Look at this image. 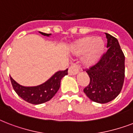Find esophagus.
<instances>
[{
	"label": "esophagus",
	"instance_id": "1",
	"mask_svg": "<svg viewBox=\"0 0 133 133\" xmlns=\"http://www.w3.org/2000/svg\"><path fill=\"white\" fill-rule=\"evenodd\" d=\"M81 70V67L77 64L72 65L68 69V74L70 75H75L77 73L79 72V71Z\"/></svg>",
	"mask_w": 133,
	"mask_h": 133
}]
</instances>
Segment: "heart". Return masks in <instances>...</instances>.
<instances>
[{"mask_svg":"<svg viewBox=\"0 0 133 133\" xmlns=\"http://www.w3.org/2000/svg\"><path fill=\"white\" fill-rule=\"evenodd\" d=\"M105 50L104 41L100 37L84 36L75 41L72 52L76 56H83V65L87 68L95 65L103 55Z\"/></svg>","mask_w":133,"mask_h":133,"instance_id":"1","label":"heart"}]
</instances>
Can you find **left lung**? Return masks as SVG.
<instances>
[{
    "label": "left lung",
    "mask_w": 133,
    "mask_h": 133,
    "mask_svg": "<svg viewBox=\"0 0 133 133\" xmlns=\"http://www.w3.org/2000/svg\"><path fill=\"white\" fill-rule=\"evenodd\" d=\"M108 50L95 65L86 69L90 83L83 92L89 99L106 103L117 97L125 77V56L117 39L105 33Z\"/></svg>",
    "instance_id": "1"
}]
</instances>
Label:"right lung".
<instances>
[{"label":"right lung","instance_id":"add662e5","mask_svg":"<svg viewBox=\"0 0 133 133\" xmlns=\"http://www.w3.org/2000/svg\"><path fill=\"white\" fill-rule=\"evenodd\" d=\"M39 33L47 36L51 35V34H46L41 32H39ZM67 75L68 69L63 71H58L44 83L34 87L21 85L11 77H10V80L14 90L20 97L28 103L36 105L50 101L60 88L61 79Z\"/></svg>","mask_w":133,"mask_h":133}]
</instances>
